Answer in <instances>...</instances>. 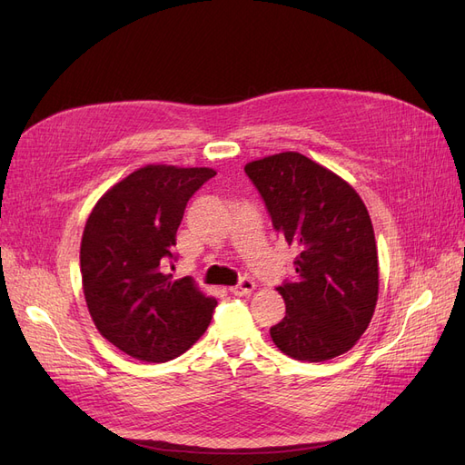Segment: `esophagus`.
<instances>
[{
	"mask_svg": "<svg viewBox=\"0 0 465 465\" xmlns=\"http://www.w3.org/2000/svg\"><path fill=\"white\" fill-rule=\"evenodd\" d=\"M253 288H255V282L252 281V278H242V281H240L236 286L231 288V292L234 295H248L253 292Z\"/></svg>",
	"mask_w": 465,
	"mask_h": 465,
	"instance_id": "34e87169",
	"label": "esophagus"
}]
</instances>
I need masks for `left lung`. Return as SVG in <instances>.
<instances>
[{
    "label": "left lung",
    "mask_w": 465,
    "mask_h": 465,
    "mask_svg": "<svg viewBox=\"0 0 465 465\" xmlns=\"http://www.w3.org/2000/svg\"><path fill=\"white\" fill-rule=\"evenodd\" d=\"M272 227L300 250L295 282L278 286L286 317L271 328L284 355L322 362L347 352L374 317L380 288L372 221L351 184L300 153L246 163Z\"/></svg>",
    "instance_id": "obj_1"
}]
</instances>
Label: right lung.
Returning <instances> with one entry per match:
<instances>
[{"mask_svg":"<svg viewBox=\"0 0 465 465\" xmlns=\"http://www.w3.org/2000/svg\"><path fill=\"white\" fill-rule=\"evenodd\" d=\"M212 168L151 163L110 187L91 210L80 246L82 286L101 336L144 362L172 361L206 331L215 297L191 276L173 281L175 234Z\"/></svg>","mask_w":465,"mask_h":465,"instance_id":"obj_1","label":"right lung"}]
</instances>
